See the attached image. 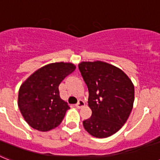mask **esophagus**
Here are the masks:
<instances>
[{
    "mask_svg": "<svg viewBox=\"0 0 160 160\" xmlns=\"http://www.w3.org/2000/svg\"><path fill=\"white\" fill-rule=\"evenodd\" d=\"M84 105H85V103H84V102L83 100H81V99H80V100L78 101V102L76 104V107L78 108H80L84 107Z\"/></svg>",
    "mask_w": 160,
    "mask_h": 160,
    "instance_id": "obj_1",
    "label": "esophagus"
}]
</instances>
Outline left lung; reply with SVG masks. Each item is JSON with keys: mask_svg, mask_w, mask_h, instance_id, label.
Masks as SVG:
<instances>
[{"mask_svg": "<svg viewBox=\"0 0 160 160\" xmlns=\"http://www.w3.org/2000/svg\"><path fill=\"white\" fill-rule=\"evenodd\" d=\"M89 89L92 116L83 122L84 129L97 138H106L122 127L134 102V85L118 67L103 62L79 64Z\"/></svg>", "mask_w": 160, "mask_h": 160, "instance_id": "obj_1", "label": "left lung"}]
</instances>
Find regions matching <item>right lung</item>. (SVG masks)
<instances>
[{
    "label": "right lung",
    "mask_w": 160,
    "mask_h": 160,
    "mask_svg": "<svg viewBox=\"0 0 160 160\" xmlns=\"http://www.w3.org/2000/svg\"><path fill=\"white\" fill-rule=\"evenodd\" d=\"M75 69L71 63H51L38 69L22 84L18 106L33 129L48 132L61 124L70 106L60 97L58 86Z\"/></svg>",
    "instance_id": "obj_1"
}]
</instances>
